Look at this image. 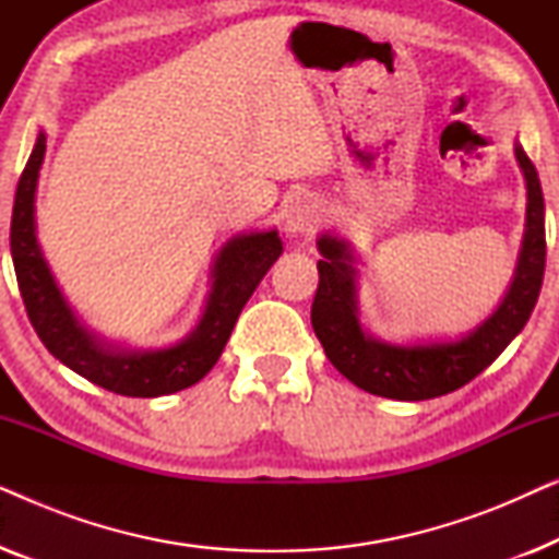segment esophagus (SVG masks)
I'll list each match as a JSON object with an SVG mask.
<instances>
[{"label":"esophagus","mask_w":559,"mask_h":559,"mask_svg":"<svg viewBox=\"0 0 559 559\" xmlns=\"http://www.w3.org/2000/svg\"><path fill=\"white\" fill-rule=\"evenodd\" d=\"M320 218H323V211H320V203L316 198L302 195L289 205L287 211V231L297 236H310L316 234L320 226Z\"/></svg>","instance_id":"34e87169"}]
</instances>
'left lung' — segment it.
Returning <instances> with one entry per match:
<instances>
[{
	"label": "left lung",
	"mask_w": 559,
	"mask_h": 559,
	"mask_svg": "<svg viewBox=\"0 0 559 559\" xmlns=\"http://www.w3.org/2000/svg\"><path fill=\"white\" fill-rule=\"evenodd\" d=\"M516 159L526 180V231L519 254L516 277L499 310L468 338L427 346H389L373 341L358 325L356 270L346 241L320 236V282L312 300V331L325 356L348 381L364 392L400 402L435 400L476 379L503 348L522 333L537 305L545 277V198L532 159L516 144Z\"/></svg>",
	"instance_id": "left-lung-1"
}]
</instances>
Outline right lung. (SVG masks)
<instances>
[{"label": "right lung", "mask_w": 559, "mask_h": 559, "mask_svg": "<svg viewBox=\"0 0 559 559\" xmlns=\"http://www.w3.org/2000/svg\"><path fill=\"white\" fill-rule=\"evenodd\" d=\"M45 157V134L20 175L10 247L22 302L45 348L68 369L121 396H163L193 386L218 361L243 305L282 254L277 231L236 236L221 249L201 323L178 346L159 350H109L79 325L58 293L35 239V188Z\"/></svg>", "instance_id": "right-lung-1"}]
</instances>
